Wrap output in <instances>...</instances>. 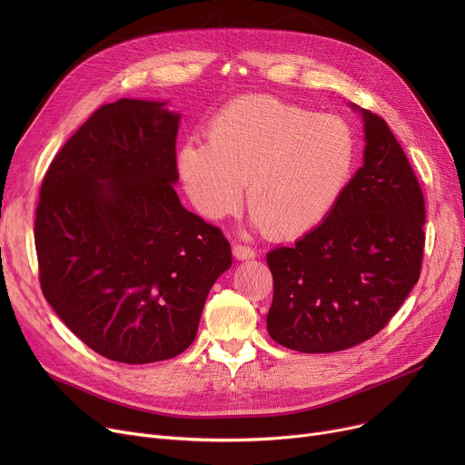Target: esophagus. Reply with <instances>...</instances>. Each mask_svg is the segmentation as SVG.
Masks as SVG:
<instances>
[{
  "mask_svg": "<svg viewBox=\"0 0 465 465\" xmlns=\"http://www.w3.org/2000/svg\"><path fill=\"white\" fill-rule=\"evenodd\" d=\"M233 256L237 260H251L256 256L254 249L252 247H247V245H241V242H235L233 245Z\"/></svg>",
  "mask_w": 465,
  "mask_h": 465,
  "instance_id": "34e87169",
  "label": "esophagus"
}]
</instances>
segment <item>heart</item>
<instances>
[{"mask_svg": "<svg viewBox=\"0 0 465 465\" xmlns=\"http://www.w3.org/2000/svg\"><path fill=\"white\" fill-rule=\"evenodd\" d=\"M354 160L356 141L345 120L272 95H247L220 109L209 141L183 144L179 171L193 207L214 220L239 211L249 181L254 224L288 239L324 223Z\"/></svg>", "mask_w": 465, "mask_h": 465, "instance_id": "obj_1", "label": "heart"}]
</instances>
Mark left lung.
Returning <instances> with one entry per match:
<instances>
[{"label":"left lung","mask_w":465,"mask_h":465,"mask_svg":"<svg viewBox=\"0 0 465 465\" xmlns=\"http://www.w3.org/2000/svg\"><path fill=\"white\" fill-rule=\"evenodd\" d=\"M363 165L322 224L267 252V331L300 352L351 349L379 333L419 282L424 193L384 118L361 109Z\"/></svg>","instance_id":"8db88e82"}]
</instances>
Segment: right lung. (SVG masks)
<instances>
[{
    "label": "right lung",
    "mask_w": 465,
    "mask_h": 465,
    "mask_svg": "<svg viewBox=\"0 0 465 465\" xmlns=\"http://www.w3.org/2000/svg\"><path fill=\"white\" fill-rule=\"evenodd\" d=\"M163 104L95 109L43 177L35 251L45 300L86 347L153 363L190 347L207 294L232 265L223 230L186 211Z\"/></svg>",
    "instance_id": "add662e5"
}]
</instances>
